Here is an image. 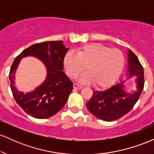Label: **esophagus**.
Wrapping results in <instances>:
<instances>
[{
    "label": "esophagus",
    "instance_id": "1",
    "mask_svg": "<svg viewBox=\"0 0 154 154\" xmlns=\"http://www.w3.org/2000/svg\"><path fill=\"white\" fill-rule=\"evenodd\" d=\"M73 87H74V88H75V89H77V90H80L82 88V85H79L77 84V83H74Z\"/></svg>",
    "mask_w": 154,
    "mask_h": 154
}]
</instances>
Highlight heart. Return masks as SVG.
<instances>
[{
  "label": "heart",
  "mask_w": 154,
  "mask_h": 154,
  "mask_svg": "<svg viewBox=\"0 0 154 154\" xmlns=\"http://www.w3.org/2000/svg\"><path fill=\"white\" fill-rule=\"evenodd\" d=\"M67 75L79 78L84 83L93 82L97 88H107L117 79L125 65V56L119 49L111 48L100 43L86 44L76 52H68L63 59Z\"/></svg>",
  "instance_id": "heart-1"
}]
</instances>
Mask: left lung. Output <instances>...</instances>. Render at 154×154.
<instances>
[{"label": "left lung", "instance_id": "left-lung-1", "mask_svg": "<svg viewBox=\"0 0 154 154\" xmlns=\"http://www.w3.org/2000/svg\"><path fill=\"white\" fill-rule=\"evenodd\" d=\"M128 68L125 79L105 91H93L86 103L88 111L106 122L119 119L127 114L138 100L144 88V72L135 54L128 50ZM135 78L136 90L128 91L124 85L128 79Z\"/></svg>", "mask_w": 154, "mask_h": 154}]
</instances>
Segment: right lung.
I'll use <instances>...</instances> for the list:
<instances>
[{"label": "right lung", "mask_w": 154, "mask_h": 154, "mask_svg": "<svg viewBox=\"0 0 154 154\" xmlns=\"http://www.w3.org/2000/svg\"><path fill=\"white\" fill-rule=\"evenodd\" d=\"M68 51L63 41L44 42L27 48L14 61L9 73L11 89L16 102L26 114L37 119H46L66 104L73 90V83L63 72V59ZM27 56L35 57L44 63L47 77L35 90L24 93L15 86V75L20 61Z\"/></svg>", "instance_id": "right-lung-1"}]
</instances>
